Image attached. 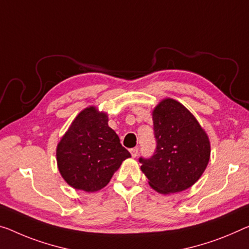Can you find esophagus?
<instances>
[{
    "label": "esophagus",
    "mask_w": 249,
    "mask_h": 249,
    "mask_svg": "<svg viewBox=\"0 0 249 249\" xmlns=\"http://www.w3.org/2000/svg\"><path fill=\"white\" fill-rule=\"evenodd\" d=\"M130 154H131V156L135 158V157L138 156V148H132L130 149Z\"/></svg>",
    "instance_id": "34e87169"
}]
</instances>
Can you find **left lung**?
I'll return each mask as SVG.
<instances>
[{
	"label": "left lung",
	"mask_w": 249,
	"mask_h": 249,
	"mask_svg": "<svg viewBox=\"0 0 249 249\" xmlns=\"http://www.w3.org/2000/svg\"><path fill=\"white\" fill-rule=\"evenodd\" d=\"M157 148L150 159L140 158V169L157 193H180L198 181L210 159L205 129L185 106L162 99L152 110Z\"/></svg>",
	"instance_id": "1"
}]
</instances>
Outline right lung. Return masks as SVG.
<instances>
[{"mask_svg": "<svg viewBox=\"0 0 249 249\" xmlns=\"http://www.w3.org/2000/svg\"><path fill=\"white\" fill-rule=\"evenodd\" d=\"M108 121V113L89 106L74 118L60 139L56 163L72 188L86 193L102 189L122 161L131 157Z\"/></svg>", "mask_w": 249, "mask_h": 249, "instance_id": "add662e5", "label": "right lung"}]
</instances>
